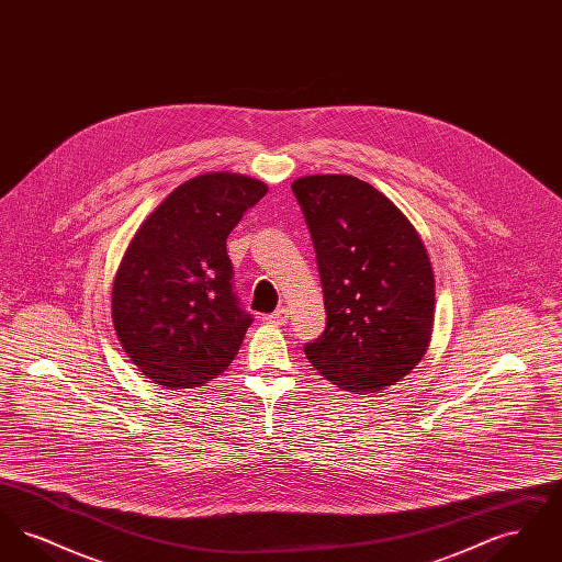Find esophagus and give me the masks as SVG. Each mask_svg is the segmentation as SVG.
<instances>
[{
	"label": "esophagus",
	"instance_id": "esophagus-1",
	"mask_svg": "<svg viewBox=\"0 0 562 562\" xmlns=\"http://www.w3.org/2000/svg\"><path fill=\"white\" fill-rule=\"evenodd\" d=\"M269 324H276V326H282L289 322V310L286 307H280L276 310L271 316H268Z\"/></svg>",
	"mask_w": 562,
	"mask_h": 562
}]
</instances>
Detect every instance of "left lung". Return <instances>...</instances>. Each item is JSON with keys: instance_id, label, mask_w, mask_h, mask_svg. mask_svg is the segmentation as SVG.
<instances>
[{"instance_id": "left-lung-1", "label": "left lung", "mask_w": 562, "mask_h": 562, "mask_svg": "<svg viewBox=\"0 0 562 562\" xmlns=\"http://www.w3.org/2000/svg\"><path fill=\"white\" fill-rule=\"evenodd\" d=\"M294 198L321 271L326 328L305 356L337 387L371 394L424 358L434 326V271L411 221L349 175L296 179Z\"/></svg>"}]
</instances>
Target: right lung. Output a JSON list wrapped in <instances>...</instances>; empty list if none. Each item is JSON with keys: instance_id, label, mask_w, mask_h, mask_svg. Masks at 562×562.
Returning <instances> with one entry per match:
<instances>
[{"instance_id": "add662e5", "label": "right lung", "mask_w": 562, "mask_h": 562, "mask_svg": "<svg viewBox=\"0 0 562 562\" xmlns=\"http://www.w3.org/2000/svg\"><path fill=\"white\" fill-rule=\"evenodd\" d=\"M268 188L209 172L149 214L113 280L111 316L138 371L172 390L200 387L236 358L252 322L234 289L227 236Z\"/></svg>"}]
</instances>
